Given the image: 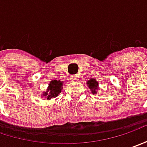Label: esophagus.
Returning a JSON list of instances; mask_svg holds the SVG:
<instances>
[{
	"mask_svg": "<svg viewBox=\"0 0 147 147\" xmlns=\"http://www.w3.org/2000/svg\"><path fill=\"white\" fill-rule=\"evenodd\" d=\"M78 79H79V76L77 75H73L71 76V80H73V81H76V80H78Z\"/></svg>",
	"mask_w": 147,
	"mask_h": 147,
	"instance_id": "1",
	"label": "esophagus"
}]
</instances>
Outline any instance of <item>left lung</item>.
Returning a JSON list of instances; mask_svg holds the SVG:
<instances>
[{"label":"left lung","instance_id":"8db88e82","mask_svg":"<svg viewBox=\"0 0 147 147\" xmlns=\"http://www.w3.org/2000/svg\"><path fill=\"white\" fill-rule=\"evenodd\" d=\"M87 84H88V86L90 87V89L91 90V91H92L93 94H96V90L98 89V82L96 81V80H94V79H91L90 80H89L88 82H87Z\"/></svg>","mask_w":147,"mask_h":147}]
</instances>
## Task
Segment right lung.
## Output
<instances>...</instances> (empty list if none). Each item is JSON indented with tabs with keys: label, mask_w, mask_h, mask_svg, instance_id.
Instances as JSON below:
<instances>
[{
	"label": "right lung",
	"mask_w": 147,
	"mask_h": 147,
	"mask_svg": "<svg viewBox=\"0 0 147 147\" xmlns=\"http://www.w3.org/2000/svg\"><path fill=\"white\" fill-rule=\"evenodd\" d=\"M62 86V81L60 80H52L49 84L47 92L44 93L43 95H48V99L57 97L61 93V88Z\"/></svg>",
	"instance_id": "1"
}]
</instances>
